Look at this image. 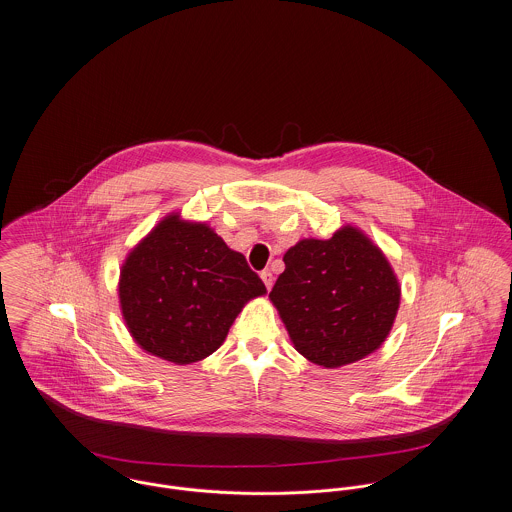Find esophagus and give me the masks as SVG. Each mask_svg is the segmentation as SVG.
<instances>
[{
  "instance_id": "obj_1",
  "label": "esophagus",
  "mask_w": 512,
  "mask_h": 512,
  "mask_svg": "<svg viewBox=\"0 0 512 512\" xmlns=\"http://www.w3.org/2000/svg\"><path fill=\"white\" fill-rule=\"evenodd\" d=\"M260 278H262V281L266 283V289L270 291V289H272V283H274V276H272V272H270V270H264V272L260 274Z\"/></svg>"
}]
</instances>
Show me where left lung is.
I'll return each instance as SVG.
<instances>
[{
    "label": "left lung",
    "instance_id": "1",
    "mask_svg": "<svg viewBox=\"0 0 512 512\" xmlns=\"http://www.w3.org/2000/svg\"><path fill=\"white\" fill-rule=\"evenodd\" d=\"M270 291L295 348L323 368L372 354L387 338L401 289L377 246L354 227L301 240Z\"/></svg>",
    "mask_w": 512,
    "mask_h": 512
}]
</instances>
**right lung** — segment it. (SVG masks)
<instances>
[{"mask_svg":"<svg viewBox=\"0 0 512 512\" xmlns=\"http://www.w3.org/2000/svg\"><path fill=\"white\" fill-rule=\"evenodd\" d=\"M266 285L246 258L201 223L166 217L123 264L119 299L142 350L191 364L227 338L244 303Z\"/></svg>","mask_w":512,"mask_h":512,"instance_id":"obj_1","label":"right lung"}]
</instances>
